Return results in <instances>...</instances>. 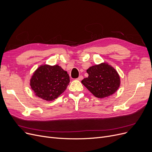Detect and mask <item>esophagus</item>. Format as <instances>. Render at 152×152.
I'll return each mask as SVG.
<instances>
[{"label":"esophagus","instance_id":"esophagus-1","mask_svg":"<svg viewBox=\"0 0 152 152\" xmlns=\"http://www.w3.org/2000/svg\"><path fill=\"white\" fill-rule=\"evenodd\" d=\"M77 80H79V81H81V80H83V76H79L77 78Z\"/></svg>","mask_w":152,"mask_h":152}]
</instances>
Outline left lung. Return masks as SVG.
I'll return each mask as SVG.
<instances>
[{
    "label": "left lung",
    "instance_id": "8db88e82",
    "mask_svg": "<svg viewBox=\"0 0 152 152\" xmlns=\"http://www.w3.org/2000/svg\"><path fill=\"white\" fill-rule=\"evenodd\" d=\"M87 73L88 77L84 78L81 83L97 98H105L113 94L120 86V77L117 71L107 63L91 66Z\"/></svg>",
    "mask_w": 152,
    "mask_h": 152
}]
</instances>
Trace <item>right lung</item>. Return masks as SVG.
I'll return each instance as SVG.
<instances>
[{
  "label": "right lung",
  "instance_id": "add662e5",
  "mask_svg": "<svg viewBox=\"0 0 152 152\" xmlns=\"http://www.w3.org/2000/svg\"><path fill=\"white\" fill-rule=\"evenodd\" d=\"M69 83L67 72L58 65H42L34 72L30 86L36 96L46 101L57 99Z\"/></svg>",
  "mask_w": 152,
  "mask_h": 152
}]
</instances>
